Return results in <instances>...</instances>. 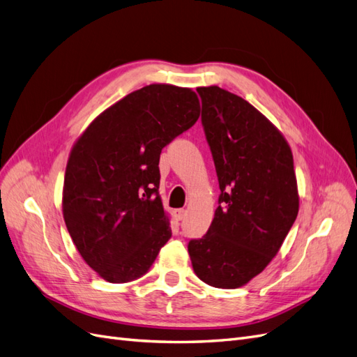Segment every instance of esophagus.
Instances as JSON below:
<instances>
[{
  "mask_svg": "<svg viewBox=\"0 0 357 357\" xmlns=\"http://www.w3.org/2000/svg\"><path fill=\"white\" fill-rule=\"evenodd\" d=\"M185 214H186V211L183 210V208H177V210H174V218H176L177 220H181L183 218H185Z\"/></svg>",
  "mask_w": 357,
  "mask_h": 357,
  "instance_id": "obj_1",
  "label": "esophagus"
}]
</instances>
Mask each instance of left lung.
<instances>
[{
  "label": "left lung",
  "instance_id": "8db88e82",
  "mask_svg": "<svg viewBox=\"0 0 357 357\" xmlns=\"http://www.w3.org/2000/svg\"><path fill=\"white\" fill-rule=\"evenodd\" d=\"M197 91L220 205L207 234L188 250L204 283L238 289L273 261L296 219L294 155L283 134L241 96L219 86Z\"/></svg>",
  "mask_w": 357,
  "mask_h": 357
}]
</instances>
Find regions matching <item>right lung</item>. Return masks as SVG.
I'll return each instance as SVG.
<instances>
[{"mask_svg":"<svg viewBox=\"0 0 357 357\" xmlns=\"http://www.w3.org/2000/svg\"><path fill=\"white\" fill-rule=\"evenodd\" d=\"M190 88L155 83L96 116L74 143L62 214L83 261L109 283L149 271L171 238L158 193L160 152L198 121Z\"/></svg>","mask_w":357,"mask_h":357,"instance_id":"add662e5","label":"right lung"}]
</instances>
